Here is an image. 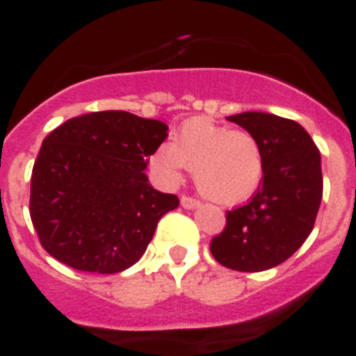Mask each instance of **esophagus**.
<instances>
[{"instance_id": "34e87169", "label": "esophagus", "mask_w": 356, "mask_h": 356, "mask_svg": "<svg viewBox=\"0 0 356 356\" xmlns=\"http://www.w3.org/2000/svg\"><path fill=\"white\" fill-rule=\"evenodd\" d=\"M179 202H181V206L185 207V209H195V207L200 206L199 200L192 199V197H188V195H183L181 199H179Z\"/></svg>"}]
</instances>
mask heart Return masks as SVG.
Returning a JSON list of instances; mask_svg holds the SVG:
<instances>
[{
  "mask_svg": "<svg viewBox=\"0 0 356 356\" xmlns=\"http://www.w3.org/2000/svg\"><path fill=\"white\" fill-rule=\"evenodd\" d=\"M152 168L166 181H177L183 170H192L197 190L227 207L248 202L265 173L261 145L251 133L202 118L186 121L171 145L159 147Z\"/></svg>",
  "mask_w": 356,
  "mask_h": 356,
  "instance_id": "b5f03b06",
  "label": "heart"
}]
</instances>
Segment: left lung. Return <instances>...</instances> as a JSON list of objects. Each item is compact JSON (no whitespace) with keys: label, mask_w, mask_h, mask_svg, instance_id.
I'll use <instances>...</instances> for the list:
<instances>
[{"label":"left lung","mask_w":356,"mask_h":356,"mask_svg":"<svg viewBox=\"0 0 356 356\" xmlns=\"http://www.w3.org/2000/svg\"><path fill=\"white\" fill-rule=\"evenodd\" d=\"M251 133L263 150L265 173L245 206L227 213L211 252L237 272H263L286 261L312 234L322 202L320 152L301 124L266 112L227 118Z\"/></svg>","instance_id":"obj_1"}]
</instances>
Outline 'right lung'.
<instances>
[{"label": "right lung", "mask_w": 356, "mask_h": 356, "mask_svg": "<svg viewBox=\"0 0 356 356\" xmlns=\"http://www.w3.org/2000/svg\"><path fill=\"white\" fill-rule=\"evenodd\" d=\"M166 136L164 122L124 111L91 112L54 129L34 163L29 202L48 254L91 273L135 265L157 221L179 204L145 175Z\"/></svg>", "instance_id": "right-lung-1"}]
</instances>
